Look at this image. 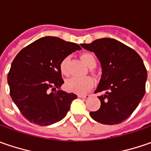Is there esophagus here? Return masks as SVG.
Segmentation results:
<instances>
[{"mask_svg":"<svg viewBox=\"0 0 151 151\" xmlns=\"http://www.w3.org/2000/svg\"><path fill=\"white\" fill-rule=\"evenodd\" d=\"M90 95H78V97H81V98H89L90 97Z\"/></svg>","mask_w":151,"mask_h":151,"instance_id":"esophagus-1","label":"esophagus"}]
</instances>
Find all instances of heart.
Segmentation results:
<instances>
[{"mask_svg": "<svg viewBox=\"0 0 151 151\" xmlns=\"http://www.w3.org/2000/svg\"><path fill=\"white\" fill-rule=\"evenodd\" d=\"M81 59L86 64V66L91 68V73L95 74L94 70L92 69L96 65V60L95 56L91 53H84L81 55ZM68 62H69V57H65L60 63V72L65 76L68 74ZM93 85H94V81L89 76L71 77L65 81V87L68 91L82 95L88 92L93 87Z\"/></svg>", "mask_w": 151, "mask_h": 151, "instance_id": "1", "label": "heart"}]
</instances>
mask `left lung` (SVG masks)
Returning a JSON list of instances; mask_svg holds the SVG:
<instances>
[{
	"mask_svg": "<svg viewBox=\"0 0 151 151\" xmlns=\"http://www.w3.org/2000/svg\"><path fill=\"white\" fill-rule=\"evenodd\" d=\"M81 45L95 53L102 70L95 91L102 93L98 96L101 107L91 112V117L102 124H119L133 113L145 93L147 71L142 59L136 51L113 38Z\"/></svg>",
	"mask_w": 151,
	"mask_h": 151,
	"instance_id": "8db88e82",
	"label": "left lung"
}]
</instances>
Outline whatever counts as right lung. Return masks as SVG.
<instances>
[{"label": "right lung", "mask_w": 151, "mask_h": 151, "mask_svg": "<svg viewBox=\"0 0 151 151\" xmlns=\"http://www.w3.org/2000/svg\"><path fill=\"white\" fill-rule=\"evenodd\" d=\"M77 50H81L78 44L44 37L23 48L15 57L7 76L10 95L30 123L47 126L66 116L77 96L57 89L64 83L60 63Z\"/></svg>", "instance_id": "right-lung-1"}]
</instances>
